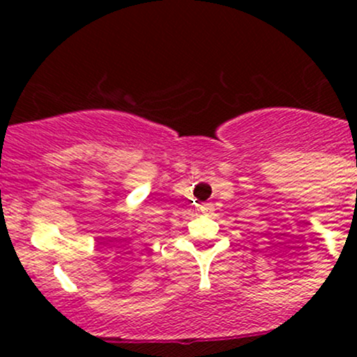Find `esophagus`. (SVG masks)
Returning a JSON list of instances; mask_svg holds the SVG:
<instances>
[{"label": "esophagus", "mask_w": 357, "mask_h": 357, "mask_svg": "<svg viewBox=\"0 0 357 357\" xmlns=\"http://www.w3.org/2000/svg\"><path fill=\"white\" fill-rule=\"evenodd\" d=\"M199 210H202V213H204V215H208V213L213 211V204L211 203H204L199 206Z\"/></svg>", "instance_id": "1"}]
</instances>
